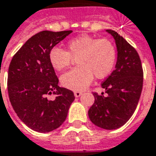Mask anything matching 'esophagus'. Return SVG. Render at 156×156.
Instances as JSON below:
<instances>
[{"label":"esophagus","mask_w":156,"mask_h":156,"mask_svg":"<svg viewBox=\"0 0 156 156\" xmlns=\"http://www.w3.org/2000/svg\"><path fill=\"white\" fill-rule=\"evenodd\" d=\"M82 95V92L81 91H75L74 92V96L75 97H80Z\"/></svg>","instance_id":"esophagus-1"}]
</instances>
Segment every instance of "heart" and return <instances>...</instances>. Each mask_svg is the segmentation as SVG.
<instances>
[{"label": "heart", "mask_w": 156, "mask_h": 156, "mask_svg": "<svg viewBox=\"0 0 156 156\" xmlns=\"http://www.w3.org/2000/svg\"><path fill=\"white\" fill-rule=\"evenodd\" d=\"M67 51L53 47L49 52V62L56 71L66 69L77 60L78 68L61 77L62 86L71 90H83L92 83L94 77H107L116 62V47L106 39H97L83 34L70 40Z\"/></svg>", "instance_id": "heart-1"}]
</instances>
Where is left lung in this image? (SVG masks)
I'll use <instances>...</instances> for the list:
<instances>
[{
	"label": "left lung",
	"instance_id": "8db88e82",
	"mask_svg": "<svg viewBox=\"0 0 156 156\" xmlns=\"http://www.w3.org/2000/svg\"><path fill=\"white\" fill-rule=\"evenodd\" d=\"M115 40L116 62L115 70L103 83V93H94V103L88 114L95 126L106 130L117 129L133 116L143 88L141 61L134 48L116 31L107 29Z\"/></svg>",
	"mask_w": 156,
	"mask_h": 156
}]
</instances>
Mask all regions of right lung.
I'll use <instances>...</instances> for the list:
<instances>
[{"label":"right lung","mask_w":156,"mask_h":156,"mask_svg":"<svg viewBox=\"0 0 156 156\" xmlns=\"http://www.w3.org/2000/svg\"><path fill=\"white\" fill-rule=\"evenodd\" d=\"M72 30L42 31L26 41L10 63L7 89L11 104L19 119L39 133H49L66 120L75 97L58 86V78L49 62V52ZM56 94L55 100L47 99Z\"/></svg>","instance_id":"1"}]
</instances>
